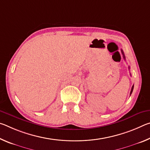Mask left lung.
Returning <instances> with one entry per match:
<instances>
[{"mask_svg": "<svg viewBox=\"0 0 150 150\" xmlns=\"http://www.w3.org/2000/svg\"><path fill=\"white\" fill-rule=\"evenodd\" d=\"M121 52H122V55H123V57H124V59H125V56H124V52H123L122 50H121ZM128 68H129V69H130V67H129ZM133 89H134V85L132 86V89H131V91H130V95L132 94V93Z\"/></svg>", "mask_w": 150, "mask_h": 150, "instance_id": "8db88e82", "label": "left lung"}]
</instances>
